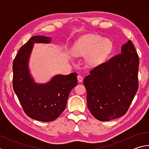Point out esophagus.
<instances>
[{
	"label": "esophagus",
	"instance_id": "34e87169",
	"mask_svg": "<svg viewBox=\"0 0 149 149\" xmlns=\"http://www.w3.org/2000/svg\"><path fill=\"white\" fill-rule=\"evenodd\" d=\"M83 77L81 76V75H78L77 76V80H78V81H79V83H81V82H82L83 81Z\"/></svg>",
	"mask_w": 149,
	"mask_h": 149
}]
</instances>
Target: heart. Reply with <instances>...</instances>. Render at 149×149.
<instances>
[{"mask_svg":"<svg viewBox=\"0 0 149 149\" xmlns=\"http://www.w3.org/2000/svg\"><path fill=\"white\" fill-rule=\"evenodd\" d=\"M113 49L110 39L97 35L89 34L84 36L75 42L72 50L75 57H85L89 67L95 68L102 64Z\"/></svg>","mask_w":149,"mask_h":149,"instance_id":"1","label":"heart"}]
</instances>
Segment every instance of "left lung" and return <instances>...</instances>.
Segmentation results:
<instances>
[{"label": "left lung", "mask_w": 149, "mask_h": 149, "mask_svg": "<svg viewBox=\"0 0 149 149\" xmlns=\"http://www.w3.org/2000/svg\"><path fill=\"white\" fill-rule=\"evenodd\" d=\"M139 56L129 40L121 54L98 65L85 77L87 107L102 122L124 115L138 90Z\"/></svg>", "instance_id": "8db88e82"}]
</instances>
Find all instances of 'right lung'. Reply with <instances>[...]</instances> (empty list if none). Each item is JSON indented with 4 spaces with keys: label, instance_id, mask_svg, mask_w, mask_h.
I'll return each mask as SVG.
<instances>
[{
    "label": "right lung",
    "instance_id": "add662e5",
    "mask_svg": "<svg viewBox=\"0 0 149 149\" xmlns=\"http://www.w3.org/2000/svg\"><path fill=\"white\" fill-rule=\"evenodd\" d=\"M52 38L33 36L23 45L13 62V88L26 114L32 119L51 122L66 107L71 90L77 85V73L56 75L45 84L35 82L29 63L35 43H50Z\"/></svg>",
    "mask_w": 149,
    "mask_h": 149
}]
</instances>
